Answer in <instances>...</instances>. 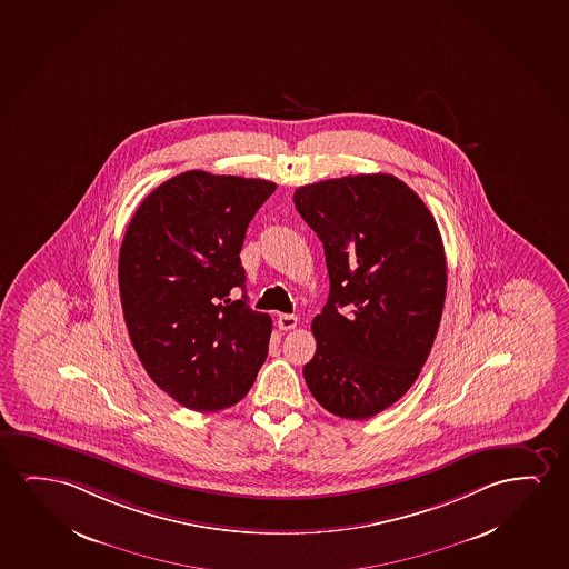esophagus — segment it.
<instances>
[{
	"instance_id": "obj_1",
	"label": "esophagus",
	"mask_w": 569,
	"mask_h": 569,
	"mask_svg": "<svg viewBox=\"0 0 569 569\" xmlns=\"http://www.w3.org/2000/svg\"><path fill=\"white\" fill-rule=\"evenodd\" d=\"M298 318L295 313H280L279 318H277V326L282 331H289V329L297 328Z\"/></svg>"
}]
</instances>
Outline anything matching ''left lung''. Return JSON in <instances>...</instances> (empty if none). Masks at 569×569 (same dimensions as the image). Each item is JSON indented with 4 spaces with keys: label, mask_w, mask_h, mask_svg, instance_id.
<instances>
[{
    "label": "left lung",
    "mask_w": 569,
    "mask_h": 569,
    "mask_svg": "<svg viewBox=\"0 0 569 569\" xmlns=\"http://www.w3.org/2000/svg\"><path fill=\"white\" fill-rule=\"evenodd\" d=\"M295 207L323 243L329 274L306 385L329 413L369 419L408 392L435 343L447 297L439 228L386 173L298 187Z\"/></svg>",
    "instance_id": "8db88e82"
}]
</instances>
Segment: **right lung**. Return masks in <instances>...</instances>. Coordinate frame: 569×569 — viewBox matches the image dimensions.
<instances>
[{"label": "right lung", "instance_id": "obj_1", "mask_svg": "<svg viewBox=\"0 0 569 569\" xmlns=\"http://www.w3.org/2000/svg\"><path fill=\"white\" fill-rule=\"evenodd\" d=\"M274 189L184 171L142 200L124 233L119 289L130 341L153 382L192 411L238 403L267 359L272 321L248 306L240 251ZM232 288L244 290L241 301Z\"/></svg>", "mask_w": 569, "mask_h": 569}]
</instances>
